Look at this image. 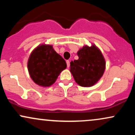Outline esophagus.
Listing matches in <instances>:
<instances>
[{"mask_svg": "<svg viewBox=\"0 0 135 135\" xmlns=\"http://www.w3.org/2000/svg\"><path fill=\"white\" fill-rule=\"evenodd\" d=\"M66 65H67V67L69 68L70 66V61H69V60H67V61H66Z\"/></svg>", "mask_w": 135, "mask_h": 135, "instance_id": "1", "label": "esophagus"}]
</instances>
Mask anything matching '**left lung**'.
<instances>
[{
	"instance_id": "8db88e82",
	"label": "left lung",
	"mask_w": 135,
	"mask_h": 135,
	"mask_svg": "<svg viewBox=\"0 0 135 135\" xmlns=\"http://www.w3.org/2000/svg\"><path fill=\"white\" fill-rule=\"evenodd\" d=\"M79 59L70 62V72L83 87H91L100 79L105 70V60L95 45L84 46L77 52Z\"/></svg>"
}]
</instances>
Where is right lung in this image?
Returning <instances> with one entry per match:
<instances>
[{
    "instance_id": "1",
    "label": "right lung",
    "mask_w": 135,
    "mask_h": 135,
    "mask_svg": "<svg viewBox=\"0 0 135 135\" xmlns=\"http://www.w3.org/2000/svg\"><path fill=\"white\" fill-rule=\"evenodd\" d=\"M27 66L34 83L42 87H49L66 69V63L51 45L41 44L30 54Z\"/></svg>"
}]
</instances>
